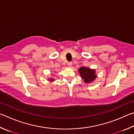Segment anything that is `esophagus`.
<instances>
[{
	"mask_svg": "<svg viewBox=\"0 0 134 134\" xmlns=\"http://www.w3.org/2000/svg\"><path fill=\"white\" fill-rule=\"evenodd\" d=\"M68 65L69 67H71L72 66V62H68Z\"/></svg>",
	"mask_w": 134,
	"mask_h": 134,
	"instance_id": "34e87169",
	"label": "esophagus"
}]
</instances>
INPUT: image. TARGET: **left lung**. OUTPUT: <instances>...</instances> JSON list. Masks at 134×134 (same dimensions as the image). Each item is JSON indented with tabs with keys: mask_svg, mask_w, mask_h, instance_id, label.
<instances>
[{
	"mask_svg": "<svg viewBox=\"0 0 134 134\" xmlns=\"http://www.w3.org/2000/svg\"><path fill=\"white\" fill-rule=\"evenodd\" d=\"M78 71L81 78L83 79L85 83L92 82L97 77V75H96V71L94 69L82 66L78 69Z\"/></svg>",
	"mask_w": 134,
	"mask_h": 134,
	"instance_id": "8db88e82",
	"label": "left lung"
}]
</instances>
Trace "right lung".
Instances as JSON below:
<instances>
[{"instance_id": "right-lung-1", "label": "right lung", "mask_w": 134, "mask_h": 134, "mask_svg": "<svg viewBox=\"0 0 134 134\" xmlns=\"http://www.w3.org/2000/svg\"><path fill=\"white\" fill-rule=\"evenodd\" d=\"M48 80L51 82H53L54 81H55V79L52 78H48Z\"/></svg>"}]
</instances>
